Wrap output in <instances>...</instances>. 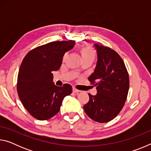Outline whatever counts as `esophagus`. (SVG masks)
Returning a JSON list of instances; mask_svg holds the SVG:
<instances>
[{
    "label": "esophagus",
    "instance_id": "34e87169",
    "mask_svg": "<svg viewBox=\"0 0 151 151\" xmlns=\"http://www.w3.org/2000/svg\"><path fill=\"white\" fill-rule=\"evenodd\" d=\"M73 93H78L79 92V90H78V89H76L75 87H73Z\"/></svg>",
    "mask_w": 151,
    "mask_h": 151
}]
</instances>
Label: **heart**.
Wrapping results in <instances>:
<instances>
[{"instance_id":"1","label":"heart","mask_w":151,"mask_h":151,"mask_svg":"<svg viewBox=\"0 0 151 151\" xmlns=\"http://www.w3.org/2000/svg\"><path fill=\"white\" fill-rule=\"evenodd\" d=\"M80 52L82 57V59L83 61L86 60H94V58L96 57V51L94 48L91 47V46L88 45H85L83 46L80 48ZM66 58V55L64 56L63 60H65ZM80 70H76V73H78Z\"/></svg>"}]
</instances>
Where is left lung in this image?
Segmentation results:
<instances>
[{"instance_id": "left-lung-1", "label": "left lung", "mask_w": 151, "mask_h": 151, "mask_svg": "<svg viewBox=\"0 0 151 151\" xmlns=\"http://www.w3.org/2000/svg\"><path fill=\"white\" fill-rule=\"evenodd\" d=\"M98 56L94 72L88 77L97 94H88L84 111L93 121L104 123L118 115L124 105L129 89V76L122 58L116 51L94 45Z\"/></svg>"}]
</instances>
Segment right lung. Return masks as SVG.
<instances>
[{"label":"right lung","instance_id":"obj_1","mask_svg":"<svg viewBox=\"0 0 151 151\" xmlns=\"http://www.w3.org/2000/svg\"><path fill=\"white\" fill-rule=\"evenodd\" d=\"M75 40L54 41L39 46L27 53L20 65L17 78V93L30 115L40 121L47 120L60 111L63 99L72 93V86H56L52 71H57L65 53Z\"/></svg>","mask_w":151,"mask_h":151}]
</instances>
